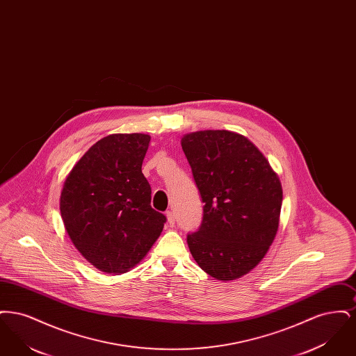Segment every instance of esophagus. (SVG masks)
<instances>
[{
    "instance_id": "esophagus-1",
    "label": "esophagus",
    "mask_w": 356,
    "mask_h": 356,
    "mask_svg": "<svg viewBox=\"0 0 356 356\" xmlns=\"http://www.w3.org/2000/svg\"><path fill=\"white\" fill-rule=\"evenodd\" d=\"M167 219H168V222H170V227H173L176 220H175V213H173L172 211H168V212H167Z\"/></svg>"
}]
</instances>
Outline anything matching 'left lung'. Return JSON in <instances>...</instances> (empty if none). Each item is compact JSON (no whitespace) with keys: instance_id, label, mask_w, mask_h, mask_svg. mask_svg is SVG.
<instances>
[{"instance_id":"obj_1","label":"left lung","mask_w":356,"mask_h":356,"mask_svg":"<svg viewBox=\"0 0 356 356\" xmlns=\"http://www.w3.org/2000/svg\"><path fill=\"white\" fill-rule=\"evenodd\" d=\"M203 200V221L186 236L199 267L218 280H235L266 256L279 228L283 191L254 144L229 131L181 138Z\"/></svg>"}]
</instances>
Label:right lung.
Wrapping results in <instances>:
<instances>
[{"mask_svg": "<svg viewBox=\"0 0 356 356\" xmlns=\"http://www.w3.org/2000/svg\"><path fill=\"white\" fill-rule=\"evenodd\" d=\"M151 136L111 135L77 161L64 183L60 211L74 247L106 273L134 268L152 248L167 218L151 207L141 172Z\"/></svg>", "mask_w": 356, "mask_h": 356, "instance_id": "add662e5", "label": "right lung"}]
</instances>
